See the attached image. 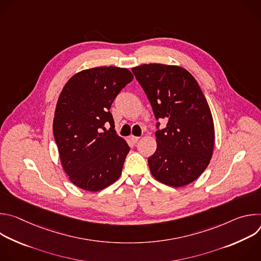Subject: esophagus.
I'll use <instances>...</instances> for the list:
<instances>
[{"mask_svg":"<svg viewBox=\"0 0 261 261\" xmlns=\"http://www.w3.org/2000/svg\"><path fill=\"white\" fill-rule=\"evenodd\" d=\"M139 138H140V137H138V136H133V135L130 136V140H131L133 143H136V142L139 140Z\"/></svg>","mask_w":261,"mask_h":261,"instance_id":"34e87169","label":"esophagus"}]
</instances>
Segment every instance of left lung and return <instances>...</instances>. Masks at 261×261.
<instances>
[{"instance_id":"left-lung-1","label":"left lung","mask_w":261,"mask_h":261,"mask_svg":"<svg viewBox=\"0 0 261 261\" xmlns=\"http://www.w3.org/2000/svg\"><path fill=\"white\" fill-rule=\"evenodd\" d=\"M150 101L157 123V150L147 159L159 181L182 187L195 180L213 155L215 130L210 106L195 79L187 70L163 64L132 68Z\"/></svg>"}]
</instances>
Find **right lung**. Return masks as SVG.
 <instances>
[{
    "label": "right lung",
    "mask_w": 261,
    "mask_h": 261,
    "mask_svg": "<svg viewBox=\"0 0 261 261\" xmlns=\"http://www.w3.org/2000/svg\"><path fill=\"white\" fill-rule=\"evenodd\" d=\"M132 81L126 68L97 67L73 75L60 94L54 136L65 172L81 189L100 191L122 173L130 147L117 134L109 109Z\"/></svg>",
    "instance_id": "1"
}]
</instances>
